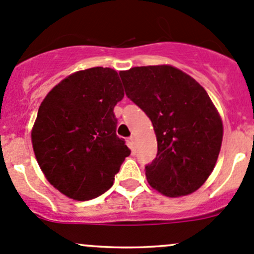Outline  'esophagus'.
<instances>
[{"label": "esophagus", "instance_id": "esophagus-1", "mask_svg": "<svg viewBox=\"0 0 254 254\" xmlns=\"http://www.w3.org/2000/svg\"><path fill=\"white\" fill-rule=\"evenodd\" d=\"M129 141H130V144H132L133 146H137V138H135L134 135L129 137Z\"/></svg>", "mask_w": 254, "mask_h": 254}]
</instances>
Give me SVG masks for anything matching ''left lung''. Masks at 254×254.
Returning <instances> with one entry per match:
<instances>
[{"label":"left lung","mask_w":254,"mask_h":254,"mask_svg":"<svg viewBox=\"0 0 254 254\" xmlns=\"http://www.w3.org/2000/svg\"><path fill=\"white\" fill-rule=\"evenodd\" d=\"M126 95L151 120L156 159L145 166L149 184L170 197L197 190L213 171L223 124L200 83L170 65L120 72Z\"/></svg>","instance_id":"1"}]
</instances>
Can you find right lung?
Segmentation results:
<instances>
[{
	"label": "right lung",
	"instance_id": "right-lung-1",
	"mask_svg": "<svg viewBox=\"0 0 254 254\" xmlns=\"http://www.w3.org/2000/svg\"><path fill=\"white\" fill-rule=\"evenodd\" d=\"M124 95L115 70L97 66L70 75L41 103L31 132L35 156L67 197L86 201L108 191L129 156L114 114Z\"/></svg>",
	"mask_w": 254,
	"mask_h": 254
}]
</instances>
